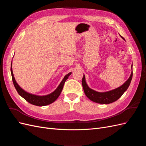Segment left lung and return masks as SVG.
Returning a JSON list of instances; mask_svg holds the SVG:
<instances>
[{
	"instance_id": "8db88e82",
	"label": "left lung",
	"mask_w": 146,
	"mask_h": 146,
	"mask_svg": "<svg viewBox=\"0 0 146 146\" xmlns=\"http://www.w3.org/2000/svg\"><path fill=\"white\" fill-rule=\"evenodd\" d=\"M132 77H133V72H131L129 78L122 86L113 90L104 92H97L88 87L85 81V76L84 75L82 83L84 92H85V94L88 99L98 104H108L116 101L124 93V92L128 89L130 85Z\"/></svg>"
}]
</instances>
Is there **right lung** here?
<instances>
[{"label": "right lung", "instance_id": "add662e5", "mask_svg": "<svg viewBox=\"0 0 146 146\" xmlns=\"http://www.w3.org/2000/svg\"><path fill=\"white\" fill-rule=\"evenodd\" d=\"M11 77H12L13 84H14V86L16 88V91H17V92H18V94L21 97H23L25 100H27L30 104H33L34 105L39 106V107L49 105L54 102H55L57 99V98H58L59 96L60 95L61 91H62L64 84L66 80H67L69 76L71 74V72H69L68 74L66 75L64 78L63 79V80L61 81L59 86H58V88H57L54 92H52L51 94L46 95V96H36V95L28 93V92H27L24 90L22 89V88L18 85V84L16 83L15 80L14 76H13L11 65Z\"/></svg>", "mask_w": 146, "mask_h": 146}]
</instances>
